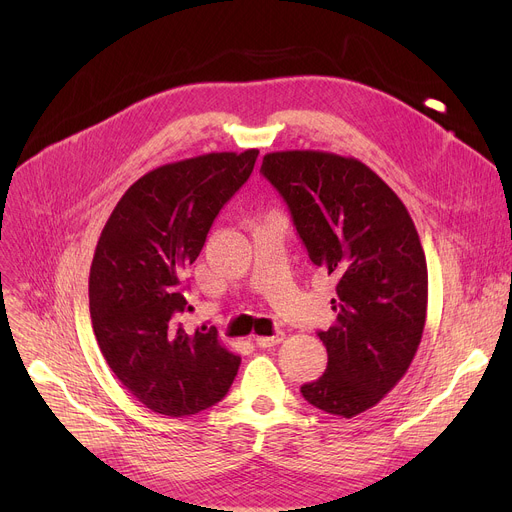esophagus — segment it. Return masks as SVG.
Returning a JSON list of instances; mask_svg holds the SVG:
<instances>
[{"mask_svg": "<svg viewBox=\"0 0 512 512\" xmlns=\"http://www.w3.org/2000/svg\"><path fill=\"white\" fill-rule=\"evenodd\" d=\"M283 338H285V334H283V332H275L273 336H257V338H255V342H257L261 348H267V346H275V344H279Z\"/></svg>", "mask_w": 512, "mask_h": 512, "instance_id": "esophagus-1", "label": "esophagus"}]
</instances>
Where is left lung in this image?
Listing matches in <instances>:
<instances>
[{
  "label": "left lung",
  "mask_w": 512,
  "mask_h": 512,
  "mask_svg": "<svg viewBox=\"0 0 512 512\" xmlns=\"http://www.w3.org/2000/svg\"><path fill=\"white\" fill-rule=\"evenodd\" d=\"M261 174L285 200L316 267L338 279L336 322L318 336L326 373L304 399L354 417L375 407L407 373L427 312V265L399 196L362 162L326 152H273Z\"/></svg>",
  "instance_id": "left-lung-1"
}]
</instances>
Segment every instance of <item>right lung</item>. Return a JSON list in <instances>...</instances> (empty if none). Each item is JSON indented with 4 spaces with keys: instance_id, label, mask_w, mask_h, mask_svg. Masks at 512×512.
Masks as SVG:
<instances>
[{
    "instance_id": "1",
    "label": "right lung",
    "mask_w": 512,
    "mask_h": 512,
    "mask_svg": "<svg viewBox=\"0 0 512 512\" xmlns=\"http://www.w3.org/2000/svg\"><path fill=\"white\" fill-rule=\"evenodd\" d=\"M259 150L160 166L121 196L99 237L89 310L109 369L145 407L184 417L221 401L241 356L214 328H184V269L216 214L253 172Z\"/></svg>"
}]
</instances>
